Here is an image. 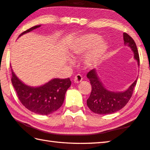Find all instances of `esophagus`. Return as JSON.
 I'll list each match as a JSON object with an SVG mask.
<instances>
[{"instance_id":"obj_1","label":"esophagus","mask_w":150,"mask_h":150,"mask_svg":"<svg viewBox=\"0 0 150 150\" xmlns=\"http://www.w3.org/2000/svg\"><path fill=\"white\" fill-rule=\"evenodd\" d=\"M82 80H83V77H82V75L80 74L76 75L74 77V82L76 83H80Z\"/></svg>"}]
</instances>
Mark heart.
Returning <instances> with one entry per match:
<instances>
[{"mask_svg": "<svg viewBox=\"0 0 150 150\" xmlns=\"http://www.w3.org/2000/svg\"><path fill=\"white\" fill-rule=\"evenodd\" d=\"M100 36L95 34H88L81 38L73 48L75 54L81 55L88 52L95 47L86 59V63L88 66L95 65L98 62L106 50V44L103 41L99 42Z\"/></svg>", "mask_w": 150, "mask_h": 150, "instance_id": "heart-1", "label": "heart"}]
</instances>
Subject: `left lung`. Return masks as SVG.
<instances>
[{
	"mask_svg": "<svg viewBox=\"0 0 150 150\" xmlns=\"http://www.w3.org/2000/svg\"><path fill=\"white\" fill-rule=\"evenodd\" d=\"M124 44L130 47L134 52V58L139 65L138 51L134 40L126 33H124ZM87 77L89 79L91 87V93L87 100L88 107L93 112L99 115H108L116 112L126 106L132 96L137 79L131 85L128 89L124 92H112L104 87L98 77L96 70H91Z\"/></svg>",
	"mask_w": 150,
	"mask_h": 150,
	"instance_id": "8db88e82",
	"label": "left lung"
}]
</instances>
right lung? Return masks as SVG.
<instances>
[{
	"label": "right lung",
	"mask_w": 150,
	"mask_h": 150,
	"mask_svg": "<svg viewBox=\"0 0 150 150\" xmlns=\"http://www.w3.org/2000/svg\"><path fill=\"white\" fill-rule=\"evenodd\" d=\"M40 26L38 25L30 28L19 37ZM11 81L22 105L29 110L42 115L52 114L62 106L66 91L71 84L69 78L54 79L40 87H29L19 80L12 70Z\"/></svg>",
	"instance_id": "1"
}]
</instances>
